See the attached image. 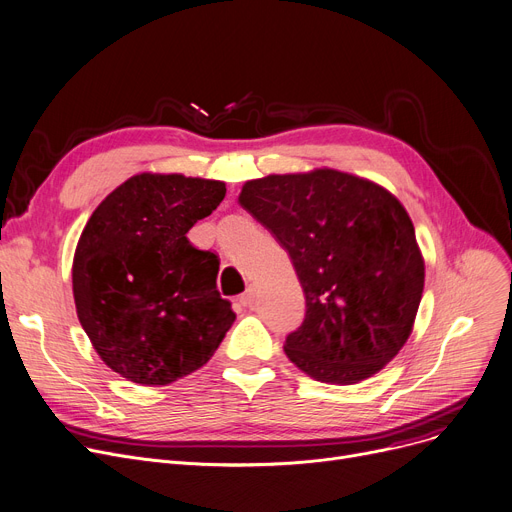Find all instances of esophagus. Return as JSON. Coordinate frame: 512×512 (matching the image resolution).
<instances>
[{"label":"esophagus","instance_id":"esophagus-1","mask_svg":"<svg viewBox=\"0 0 512 512\" xmlns=\"http://www.w3.org/2000/svg\"><path fill=\"white\" fill-rule=\"evenodd\" d=\"M254 300H256V285H250V287L239 296V304H241V306H252Z\"/></svg>","mask_w":512,"mask_h":512}]
</instances>
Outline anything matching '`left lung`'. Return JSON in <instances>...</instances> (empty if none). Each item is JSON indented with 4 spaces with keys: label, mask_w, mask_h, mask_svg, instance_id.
Segmentation results:
<instances>
[{
    "label": "left lung",
    "mask_w": 512,
    "mask_h": 512,
    "mask_svg": "<svg viewBox=\"0 0 512 512\" xmlns=\"http://www.w3.org/2000/svg\"><path fill=\"white\" fill-rule=\"evenodd\" d=\"M239 204L287 250L306 316L285 354L321 383L377 375L406 344L425 260L402 202L375 181L335 168L246 181Z\"/></svg>",
    "instance_id": "1"
}]
</instances>
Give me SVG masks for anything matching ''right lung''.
I'll use <instances>...</instances> for the list:
<instances>
[{
    "instance_id": "right-lung-1",
    "label": "right lung",
    "mask_w": 512,
    "mask_h": 512,
    "mask_svg": "<svg viewBox=\"0 0 512 512\" xmlns=\"http://www.w3.org/2000/svg\"><path fill=\"white\" fill-rule=\"evenodd\" d=\"M223 181L139 173L93 210L72 258V296L93 350L120 377L168 385L212 358L235 321L218 256L187 231L223 202Z\"/></svg>"
}]
</instances>
